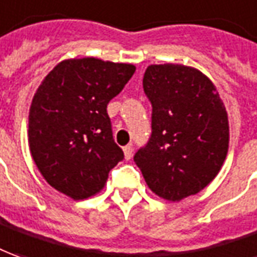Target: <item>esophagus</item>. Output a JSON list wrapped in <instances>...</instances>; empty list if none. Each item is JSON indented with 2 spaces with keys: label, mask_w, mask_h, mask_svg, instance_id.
<instances>
[{
  "label": "esophagus",
  "mask_w": 257,
  "mask_h": 257,
  "mask_svg": "<svg viewBox=\"0 0 257 257\" xmlns=\"http://www.w3.org/2000/svg\"><path fill=\"white\" fill-rule=\"evenodd\" d=\"M123 152H124V158L130 159L133 157V147L132 146H125L123 148Z\"/></svg>",
  "instance_id": "esophagus-1"
}]
</instances>
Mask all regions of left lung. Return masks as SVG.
<instances>
[{
  "label": "left lung",
  "mask_w": 257,
  "mask_h": 257,
  "mask_svg": "<svg viewBox=\"0 0 257 257\" xmlns=\"http://www.w3.org/2000/svg\"><path fill=\"white\" fill-rule=\"evenodd\" d=\"M152 105V134L134 155L161 199L197 194L218 175L229 144L224 102L211 79L182 64L148 65L143 79Z\"/></svg>",
  "instance_id": "1"
}]
</instances>
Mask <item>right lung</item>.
Returning <instances> with one entry per match:
<instances>
[{
  "label": "right lung",
  "mask_w": 257,
  "mask_h": 257,
  "mask_svg": "<svg viewBox=\"0 0 257 257\" xmlns=\"http://www.w3.org/2000/svg\"><path fill=\"white\" fill-rule=\"evenodd\" d=\"M136 67L68 58L39 85L29 109V150L46 182L74 200L95 196L124 158L111 134L107 103Z\"/></svg>",
  "instance_id": "add662e5"
}]
</instances>
